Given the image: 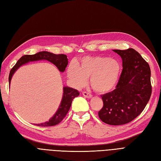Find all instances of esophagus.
<instances>
[{"instance_id": "1", "label": "esophagus", "mask_w": 161, "mask_h": 161, "mask_svg": "<svg viewBox=\"0 0 161 161\" xmlns=\"http://www.w3.org/2000/svg\"><path fill=\"white\" fill-rule=\"evenodd\" d=\"M82 94H83V96H84V97L88 98V99H90V98H92V95L90 94V93H88V92H84L82 93Z\"/></svg>"}]
</instances>
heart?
I'll list each match as a JSON object with an SVG mask.
<instances>
[{
  "mask_svg": "<svg viewBox=\"0 0 161 161\" xmlns=\"http://www.w3.org/2000/svg\"><path fill=\"white\" fill-rule=\"evenodd\" d=\"M121 67L119 62L106 57H86L71 64L67 77L75 87H81L90 78L93 90L100 94L111 92L118 81Z\"/></svg>",
  "mask_w": 161,
  "mask_h": 161,
  "instance_id": "heart-1",
  "label": "heart"
}]
</instances>
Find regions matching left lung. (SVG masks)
Returning <instances> with one entry per match:
<instances>
[{
  "instance_id": "1",
  "label": "left lung",
  "mask_w": 161,
  "mask_h": 161,
  "mask_svg": "<svg viewBox=\"0 0 161 161\" xmlns=\"http://www.w3.org/2000/svg\"><path fill=\"white\" fill-rule=\"evenodd\" d=\"M121 57L123 69L116 89L102 95L100 120L110 125L133 120L143 111L152 92L148 64L134 49H114Z\"/></svg>"
}]
</instances>
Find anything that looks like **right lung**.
<instances>
[{
	"instance_id": "obj_1",
	"label": "right lung",
	"mask_w": 161,
	"mask_h": 161,
	"mask_svg": "<svg viewBox=\"0 0 161 161\" xmlns=\"http://www.w3.org/2000/svg\"><path fill=\"white\" fill-rule=\"evenodd\" d=\"M39 60H46L51 62L58 67L60 72H64L67 64H68V59L67 58V55L64 54L56 55L48 52V51H41V52H38L34 55H23L18 60L17 64L10 71L8 77L9 85L11 84L13 75L20 67L29 63V62L37 61ZM79 95L80 92L77 90L67 86L64 87L63 97H62L61 103L53 116L51 118L49 121L38 124H36V125L45 127L55 126L56 124H59L65 118L67 112L69 110L72 101L75 97L78 96Z\"/></svg>"
}]
</instances>
